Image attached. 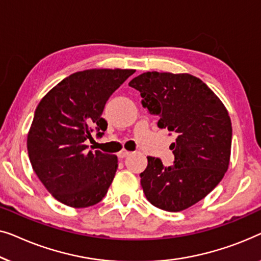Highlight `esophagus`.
Returning <instances> with one entry per match:
<instances>
[{
  "label": "esophagus",
  "mask_w": 261,
  "mask_h": 261,
  "mask_svg": "<svg viewBox=\"0 0 261 261\" xmlns=\"http://www.w3.org/2000/svg\"><path fill=\"white\" fill-rule=\"evenodd\" d=\"M130 153H131V152L126 151V150H122V151L118 152V155H117V156H118V159H125V157L129 156Z\"/></svg>",
  "instance_id": "obj_1"
}]
</instances>
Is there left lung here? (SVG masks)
Masks as SVG:
<instances>
[{"label": "left lung", "mask_w": 261, "mask_h": 261, "mask_svg": "<svg viewBox=\"0 0 261 261\" xmlns=\"http://www.w3.org/2000/svg\"><path fill=\"white\" fill-rule=\"evenodd\" d=\"M157 125L176 136L174 164L148 156L141 172L146 199L167 212H181L208 195L229 166L232 123L228 111L202 80L188 73L145 72L129 83Z\"/></svg>", "instance_id": "8db88e82"}]
</instances>
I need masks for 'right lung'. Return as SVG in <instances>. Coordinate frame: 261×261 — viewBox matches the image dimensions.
<instances>
[{"label": "right lung", "mask_w": 261, "mask_h": 261, "mask_svg": "<svg viewBox=\"0 0 261 261\" xmlns=\"http://www.w3.org/2000/svg\"><path fill=\"white\" fill-rule=\"evenodd\" d=\"M135 69H86L61 80L39 102L27 137L33 170L59 202L85 208L100 202L115 177L118 159L87 151L86 139L108 129L105 104Z\"/></svg>", "instance_id": "right-lung-1"}]
</instances>
